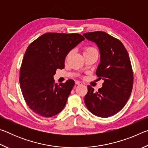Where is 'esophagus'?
Masks as SVG:
<instances>
[{"instance_id":"esophagus-1","label":"esophagus","mask_w":148,"mask_h":148,"mask_svg":"<svg viewBox=\"0 0 148 148\" xmlns=\"http://www.w3.org/2000/svg\"><path fill=\"white\" fill-rule=\"evenodd\" d=\"M76 85H79H79H82V83L81 82L76 81Z\"/></svg>"}]
</instances>
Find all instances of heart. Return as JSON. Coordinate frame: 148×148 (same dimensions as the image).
<instances>
[{
	"mask_svg": "<svg viewBox=\"0 0 148 148\" xmlns=\"http://www.w3.org/2000/svg\"><path fill=\"white\" fill-rule=\"evenodd\" d=\"M92 52H97V49L95 48V47H92V46H86L84 48V54H87V53H92ZM71 52H70V53H68V55L66 56V59H68V57L70 56V55H71Z\"/></svg>",
	"mask_w": 148,
	"mask_h": 148,
	"instance_id": "heart-1",
	"label": "heart"
}]
</instances>
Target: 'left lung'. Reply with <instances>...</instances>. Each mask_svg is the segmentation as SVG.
Returning a JSON list of instances; mask_svg holds the SVG:
<instances>
[{"label":"left lung","instance_id":"8db88e82","mask_svg":"<svg viewBox=\"0 0 148 148\" xmlns=\"http://www.w3.org/2000/svg\"><path fill=\"white\" fill-rule=\"evenodd\" d=\"M84 36L99 47L101 62L96 74L104 80L102 87L97 92L87 86L85 104L95 116H112L126 104L133 86V72L128 52L121 41L105 32H87Z\"/></svg>","mask_w":148,"mask_h":148}]
</instances>
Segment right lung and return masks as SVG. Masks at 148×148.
Masks as SVG:
<instances>
[{
  "label": "right lung",
  "instance_id": "right-lung-1",
  "mask_svg": "<svg viewBox=\"0 0 148 148\" xmlns=\"http://www.w3.org/2000/svg\"><path fill=\"white\" fill-rule=\"evenodd\" d=\"M85 38L77 33L48 32L27 47L20 69L19 84L27 104L35 113L50 117L61 112L75 84L69 79L59 85L53 76L64 67L69 51Z\"/></svg>",
  "mask_w": 148,
  "mask_h": 148
}]
</instances>
